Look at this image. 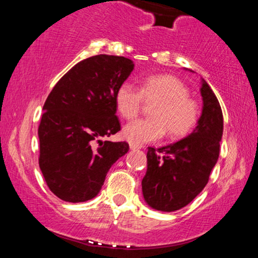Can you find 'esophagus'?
<instances>
[{
  "label": "esophagus",
  "mask_w": 258,
  "mask_h": 258,
  "mask_svg": "<svg viewBox=\"0 0 258 258\" xmlns=\"http://www.w3.org/2000/svg\"><path fill=\"white\" fill-rule=\"evenodd\" d=\"M130 149H131V150H138V149H141V147L136 146V144H130Z\"/></svg>",
  "instance_id": "obj_1"
}]
</instances>
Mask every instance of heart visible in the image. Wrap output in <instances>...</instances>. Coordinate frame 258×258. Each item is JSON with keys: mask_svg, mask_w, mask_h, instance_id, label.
Listing matches in <instances>:
<instances>
[{"mask_svg": "<svg viewBox=\"0 0 258 258\" xmlns=\"http://www.w3.org/2000/svg\"><path fill=\"white\" fill-rule=\"evenodd\" d=\"M144 100L155 103L149 119H138L127 123L122 137L131 144L155 142L166 133L178 138L188 135L199 119V105L189 97V88L172 75L149 76L142 82L141 90L123 82L115 94V105L125 119H132L141 111Z\"/></svg>", "mask_w": 258, "mask_h": 258, "instance_id": "heart-1", "label": "heart"}]
</instances>
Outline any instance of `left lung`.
<instances>
[{"instance_id": "obj_1", "label": "left lung", "mask_w": 258, "mask_h": 258, "mask_svg": "<svg viewBox=\"0 0 258 258\" xmlns=\"http://www.w3.org/2000/svg\"><path fill=\"white\" fill-rule=\"evenodd\" d=\"M203 112L188 137L159 149L149 147L142 180L144 200L153 209L172 212L193 201L205 188L220 156L223 114L214 91L201 81Z\"/></svg>"}]
</instances>
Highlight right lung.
<instances>
[{"label":"right lung","instance_id":"obj_1","mask_svg":"<svg viewBox=\"0 0 258 258\" xmlns=\"http://www.w3.org/2000/svg\"><path fill=\"white\" fill-rule=\"evenodd\" d=\"M133 61L99 54L74 65L55 84L38 126V165L59 199L84 203L99 193L126 142L102 141L121 130L115 94L132 73Z\"/></svg>","mask_w":258,"mask_h":258}]
</instances>
